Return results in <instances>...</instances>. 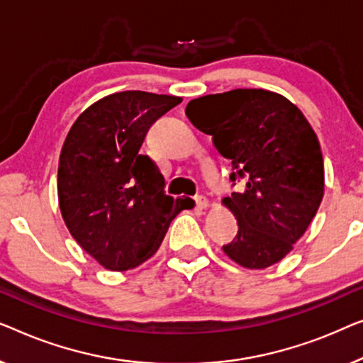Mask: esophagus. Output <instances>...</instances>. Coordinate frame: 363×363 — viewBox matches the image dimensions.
Masks as SVG:
<instances>
[{
    "label": "esophagus",
    "mask_w": 363,
    "mask_h": 363,
    "mask_svg": "<svg viewBox=\"0 0 363 363\" xmlns=\"http://www.w3.org/2000/svg\"><path fill=\"white\" fill-rule=\"evenodd\" d=\"M194 201H196V206L199 208H206L208 206L207 197H203V196H196V199H194Z\"/></svg>",
    "instance_id": "esophagus-1"
}]
</instances>
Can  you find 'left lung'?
<instances>
[{
    "mask_svg": "<svg viewBox=\"0 0 363 363\" xmlns=\"http://www.w3.org/2000/svg\"><path fill=\"white\" fill-rule=\"evenodd\" d=\"M191 123L232 161L230 181L247 179L223 203L238 233L223 252L250 269L283 259L303 237L324 196L323 152L308 120L283 95L237 89L191 100Z\"/></svg>",
    "mask_w": 363,
    "mask_h": 363,
    "instance_id": "1",
    "label": "left lung"
}]
</instances>
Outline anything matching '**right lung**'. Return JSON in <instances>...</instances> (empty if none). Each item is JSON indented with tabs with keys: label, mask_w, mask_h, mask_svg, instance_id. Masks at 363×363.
Instances as JSON below:
<instances>
[{
	"label": "right lung",
	"mask_w": 363,
	"mask_h": 363,
	"mask_svg": "<svg viewBox=\"0 0 363 363\" xmlns=\"http://www.w3.org/2000/svg\"><path fill=\"white\" fill-rule=\"evenodd\" d=\"M182 99L128 90L89 106L72 125L57 172L69 232L101 267L125 272L156 253L189 201L167 196L160 167L140 147Z\"/></svg>",
	"instance_id": "1"
}]
</instances>
